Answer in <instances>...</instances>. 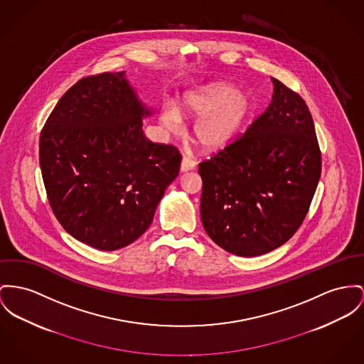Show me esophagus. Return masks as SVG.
<instances>
[{
  "label": "esophagus",
  "mask_w": 364,
  "mask_h": 364,
  "mask_svg": "<svg viewBox=\"0 0 364 364\" xmlns=\"http://www.w3.org/2000/svg\"><path fill=\"white\" fill-rule=\"evenodd\" d=\"M196 163L189 157H183L182 163H181V172H188V171L194 170Z\"/></svg>",
  "instance_id": "34e87169"
}]
</instances>
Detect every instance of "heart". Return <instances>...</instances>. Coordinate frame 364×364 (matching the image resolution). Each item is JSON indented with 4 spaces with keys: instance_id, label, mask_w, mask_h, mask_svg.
I'll use <instances>...</instances> for the list:
<instances>
[{
    "instance_id": "heart-1",
    "label": "heart",
    "mask_w": 364,
    "mask_h": 364,
    "mask_svg": "<svg viewBox=\"0 0 364 364\" xmlns=\"http://www.w3.org/2000/svg\"><path fill=\"white\" fill-rule=\"evenodd\" d=\"M252 113L248 94L225 82H211L188 92L179 105L166 107L161 124L172 132L181 128V117L196 119L194 141L208 151H218L233 144Z\"/></svg>"
}]
</instances>
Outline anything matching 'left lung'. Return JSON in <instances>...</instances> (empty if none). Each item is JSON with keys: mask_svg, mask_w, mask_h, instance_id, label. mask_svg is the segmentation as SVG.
I'll use <instances>...</instances> for the list:
<instances>
[{"mask_svg": "<svg viewBox=\"0 0 364 364\" xmlns=\"http://www.w3.org/2000/svg\"><path fill=\"white\" fill-rule=\"evenodd\" d=\"M267 110L245 134L198 166L200 214L225 251L258 257L290 240L306 217L321 156L305 100L272 78Z\"/></svg>", "mask_w": 364, "mask_h": 364, "instance_id": "left-lung-1", "label": "left lung"}]
</instances>
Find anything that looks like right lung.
I'll list each match as a JSON object with an SVG mask.
<instances>
[{"label":"right lung","mask_w":364,"mask_h":364,"mask_svg":"<svg viewBox=\"0 0 364 364\" xmlns=\"http://www.w3.org/2000/svg\"><path fill=\"white\" fill-rule=\"evenodd\" d=\"M151 113L119 72L80 80L49 114L41 173L55 217L78 242L114 251L150 226L181 167L176 147L144 135Z\"/></svg>","instance_id":"obj_1"}]
</instances>
